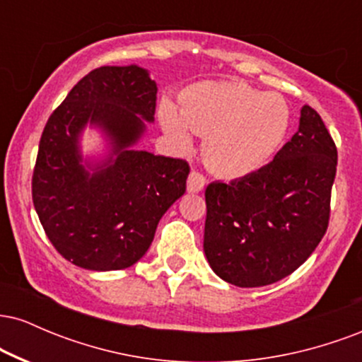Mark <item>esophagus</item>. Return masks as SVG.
<instances>
[{
    "label": "esophagus",
    "mask_w": 362,
    "mask_h": 362,
    "mask_svg": "<svg viewBox=\"0 0 362 362\" xmlns=\"http://www.w3.org/2000/svg\"><path fill=\"white\" fill-rule=\"evenodd\" d=\"M206 187V178L202 173L195 172L192 170L189 175V180H187V189H189V192H201L202 189Z\"/></svg>",
    "instance_id": "34e87169"
}]
</instances>
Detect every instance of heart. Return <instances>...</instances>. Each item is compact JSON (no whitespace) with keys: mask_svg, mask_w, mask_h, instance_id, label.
<instances>
[{"mask_svg":"<svg viewBox=\"0 0 362 362\" xmlns=\"http://www.w3.org/2000/svg\"><path fill=\"white\" fill-rule=\"evenodd\" d=\"M163 129L180 144L192 129L207 136L204 160L216 175L243 178L267 167L289 131L284 98L243 83H199L185 90L182 112L163 107Z\"/></svg>","mask_w":362,"mask_h":362,"instance_id":"b5f03b06","label":"heart"}]
</instances>
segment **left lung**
Masks as SVG:
<instances>
[{
	"label": "left lung",
	"instance_id": "left-lung-1",
	"mask_svg": "<svg viewBox=\"0 0 362 362\" xmlns=\"http://www.w3.org/2000/svg\"><path fill=\"white\" fill-rule=\"evenodd\" d=\"M335 172L334 139L318 112L305 105L298 132L267 167L207 185L204 253L211 269L240 288L293 274L325 235Z\"/></svg>",
	"mask_w": 362,
	"mask_h": 362
}]
</instances>
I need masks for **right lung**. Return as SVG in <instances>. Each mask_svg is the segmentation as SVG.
<instances>
[{"label": "right lung", "instance_id": "obj_1", "mask_svg": "<svg viewBox=\"0 0 362 362\" xmlns=\"http://www.w3.org/2000/svg\"><path fill=\"white\" fill-rule=\"evenodd\" d=\"M156 91L139 66H102L73 86L45 124L32 199L54 248L78 267H131L185 192V160L132 148L155 120ZM86 123L100 127L112 144V155L95 168L82 165L79 151Z\"/></svg>", "mask_w": 362, "mask_h": 362}]
</instances>
